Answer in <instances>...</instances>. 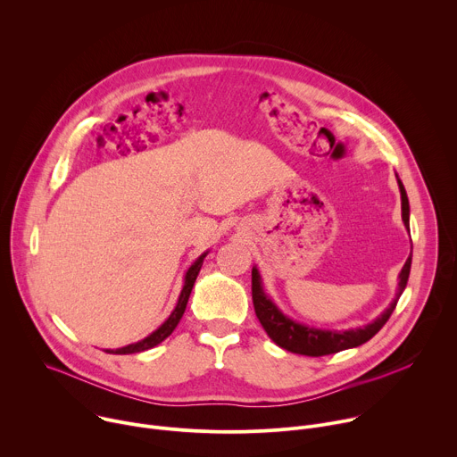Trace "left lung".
<instances>
[{
  "label": "left lung",
  "instance_id": "left-lung-1",
  "mask_svg": "<svg viewBox=\"0 0 457 457\" xmlns=\"http://www.w3.org/2000/svg\"><path fill=\"white\" fill-rule=\"evenodd\" d=\"M398 184H400V193H402V219H403L405 228L409 229L411 228L409 226L411 208H409L407 191L400 179H398ZM411 264H412V253L407 258V262L400 273L396 298L390 302V305L374 321H370L358 329H347V331L316 329V328H309V325H303V323H298V321L287 318L273 303V300L264 293L262 278H260L256 268H253V271H251V295H253L254 312H256V318L260 320V323H262V328L268 333V337L278 347L291 351L295 354L325 356V354H335V353H340L345 349H353V347H358V345L369 342L386 323L390 314H393L402 293L407 287L409 275H411Z\"/></svg>",
  "mask_w": 457,
  "mask_h": 457
}]
</instances>
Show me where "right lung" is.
Instances as JSON below:
<instances>
[{
  "mask_svg": "<svg viewBox=\"0 0 457 457\" xmlns=\"http://www.w3.org/2000/svg\"><path fill=\"white\" fill-rule=\"evenodd\" d=\"M208 253H203L195 262L191 264V268L186 271V277H184V286H182V291H180V296H179V302L175 305V309L171 311V314L168 316V320L161 325V328L157 331H154L150 337H146L145 340L137 342V344H129L126 347H120V349H106V353L110 354H136V353H143V351H148L155 345H159L162 340H166L173 329L177 328V323L180 321L184 311H186V303H187V298L191 295V289H193V284L195 280H197V275L203 268V262L206 258Z\"/></svg>",
  "mask_w": 457,
  "mask_h": 457,
  "instance_id": "obj_1",
  "label": "right lung"
}]
</instances>
